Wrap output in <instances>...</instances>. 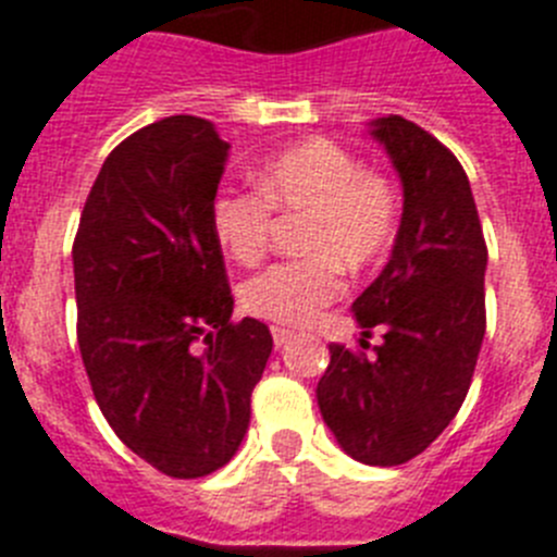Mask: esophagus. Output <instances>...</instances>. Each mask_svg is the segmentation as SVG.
I'll return each mask as SVG.
<instances>
[{
	"instance_id": "obj_1",
	"label": "esophagus",
	"mask_w": 557,
	"mask_h": 557,
	"mask_svg": "<svg viewBox=\"0 0 557 557\" xmlns=\"http://www.w3.org/2000/svg\"><path fill=\"white\" fill-rule=\"evenodd\" d=\"M293 337H295V332H293V329L273 326V343H275V346H278V348H282V346H287V343H289V339H293Z\"/></svg>"
}]
</instances>
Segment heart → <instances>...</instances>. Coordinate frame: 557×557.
<instances>
[{"label":"heart","mask_w":557,"mask_h":557,"mask_svg":"<svg viewBox=\"0 0 557 557\" xmlns=\"http://www.w3.org/2000/svg\"><path fill=\"white\" fill-rule=\"evenodd\" d=\"M253 191L223 189L211 200L214 239L239 264H256L270 245V209L307 214L304 259L278 262L243 287L256 318L304 326L339 293V264L351 273L385 253L398 225V198L376 172L329 139H309L264 161Z\"/></svg>","instance_id":"1"}]
</instances>
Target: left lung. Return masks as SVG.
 Returning <instances> with one entry per match:
<instances>
[{"label":"left lung","mask_w":557,"mask_h":557,"mask_svg":"<svg viewBox=\"0 0 557 557\" xmlns=\"http://www.w3.org/2000/svg\"><path fill=\"white\" fill-rule=\"evenodd\" d=\"M368 133L401 181V223L391 259L354 301L373 354L329 346L318 407L339 449L366 466H401L449 426L469 393L485 337V268L474 195L460 161L435 136L379 116Z\"/></svg>","instance_id":"obj_1"}]
</instances>
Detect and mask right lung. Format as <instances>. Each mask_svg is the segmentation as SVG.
<instances>
[{
    "instance_id": "obj_1",
    "label": "right lung",
    "mask_w": 557,
    "mask_h": 557,
    "mask_svg": "<svg viewBox=\"0 0 557 557\" xmlns=\"http://www.w3.org/2000/svg\"><path fill=\"white\" fill-rule=\"evenodd\" d=\"M228 141L209 120L166 116L102 164L72 248L77 346L102 416L152 469L195 480L243 444L273 337L231 323L234 298L211 200Z\"/></svg>"
}]
</instances>
